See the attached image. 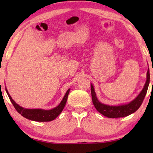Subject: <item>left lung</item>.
<instances>
[{"label":"left lung","mask_w":153,"mask_h":153,"mask_svg":"<svg viewBox=\"0 0 153 153\" xmlns=\"http://www.w3.org/2000/svg\"><path fill=\"white\" fill-rule=\"evenodd\" d=\"M149 83L150 72L149 69H148L147 74H146V81L145 85H144L143 88L142 89L141 93L137 96V97L134 98L132 101L129 102V103L114 106L108 105V104L100 102L99 100L97 99V95H96L93 85L91 83V95L93 103L97 111H99L100 114L107 117V118H123V117L127 116L137 111L138 108L141 106L142 102L144 100V97L146 95V93H147Z\"/></svg>","instance_id":"left-lung-1"}]
</instances>
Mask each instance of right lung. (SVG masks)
<instances>
[{"mask_svg": "<svg viewBox=\"0 0 153 153\" xmlns=\"http://www.w3.org/2000/svg\"><path fill=\"white\" fill-rule=\"evenodd\" d=\"M5 91L15 109L22 116H24V118L27 119H29V120L37 121V122H49V121L53 120L54 119H56L61 114L62 111L63 110L66 104L70 89H68V91L66 92L65 95L62 98L60 103L56 107L50 110L42 109V108H33V109L32 108H25L19 105L14 101V100L12 99L9 93H8L7 88H5Z\"/></svg>", "mask_w": 153, "mask_h": 153, "instance_id": "obj_1", "label": "right lung"}]
</instances>
